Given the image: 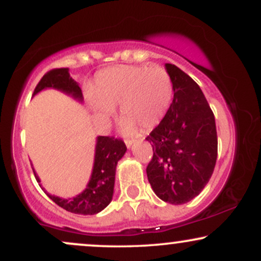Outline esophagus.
<instances>
[{"mask_svg": "<svg viewBox=\"0 0 261 261\" xmlns=\"http://www.w3.org/2000/svg\"><path fill=\"white\" fill-rule=\"evenodd\" d=\"M125 143H126L127 147L130 148L131 145H133V143H134V140H128V139H126V140H125Z\"/></svg>", "mask_w": 261, "mask_h": 261, "instance_id": "obj_1", "label": "esophagus"}]
</instances>
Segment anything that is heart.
Here are the masks:
<instances>
[{
    "label": "heart",
    "instance_id": "heart-1",
    "mask_svg": "<svg viewBox=\"0 0 261 261\" xmlns=\"http://www.w3.org/2000/svg\"><path fill=\"white\" fill-rule=\"evenodd\" d=\"M173 95V80L162 66H115L98 73L91 106L101 118H109L120 107L124 131L135 135L163 120Z\"/></svg>",
    "mask_w": 261,
    "mask_h": 261
}]
</instances>
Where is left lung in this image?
Returning <instances> with one entry per match:
<instances>
[{
    "instance_id": "left-lung-1",
    "label": "left lung",
    "mask_w": 261,
    "mask_h": 261,
    "mask_svg": "<svg viewBox=\"0 0 261 261\" xmlns=\"http://www.w3.org/2000/svg\"><path fill=\"white\" fill-rule=\"evenodd\" d=\"M174 86L168 113L146 137L153 148L147 178L163 201L181 205L199 195L217 160L215 115L197 83L175 65L166 64Z\"/></svg>"
}]
</instances>
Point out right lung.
I'll return each instance as SVG.
<instances>
[{
	"mask_svg": "<svg viewBox=\"0 0 261 261\" xmlns=\"http://www.w3.org/2000/svg\"><path fill=\"white\" fill-rule=\"evenodd\" d=\"M68 71V68H54L45 73L35 87L33 95L45 88H55L71 95L79 101H82V91L79 83L70 76ZM125 152L126 145L121 139H115L113 136H98L92 175L85 190L71 199H62L49 193L46 194L56 205L68 212L77 215L98 214L112 201L116 164ZM33 172L37 181L40 182L34 169Z\"/></svg>",
	"mask_w": 261,
	"mask_h": 261,
	"instance_id": "obj_1",
	"label": "right lung"
}]
</instances>
